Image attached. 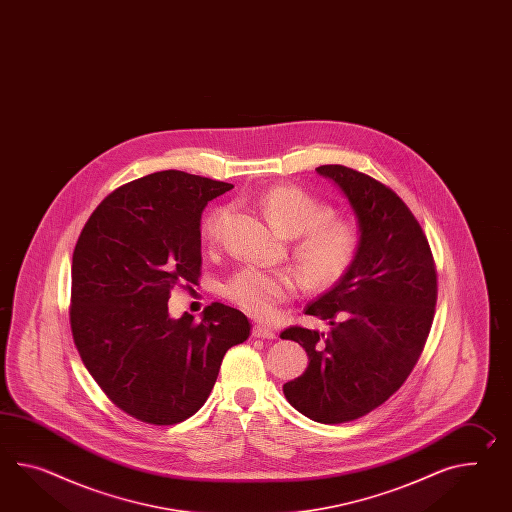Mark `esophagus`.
<instances>
[{
    "label": "esophagus",
    "mask_w": 512,
    "mask_h": 512,
    "mask_svg": "<svg viewBox=\"0 0 512 512\" xmlns=\"http://www.w3.org/2000/svg\"><path fill=\"white\" fill-rule=\"evenodd\" d=\"M253 337L255 338H268V340H274L275 331H272L270 327H266V325H253Z\"/></svg>",
    "instance_id": "1"
}]
</instances>
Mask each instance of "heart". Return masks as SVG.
<instances>
[{
  "label": "heart",
  "instance_id": "obj_1",
  "mask_svg": "<svg viewBox=\"0 0 512 512\" xmlns=\"http://www.w3.org/2000/svg\"><path fill=\"white\" fill-rule=\"evenodd\" d=\"M264 218L277 233L295 238L294 255L312 287H329L346 274L355 259L359 233L353 222L331 216V209L294 185H275L259 198ZM225 209L212 211L203 235L214 240L224 224ZM301 279L285 270L242 268L225 283V296L257 318H270L279 303L298 294Z\"/></svg>",
  "mask_w": 512,
  "mask_h": 512
}]
</instances>
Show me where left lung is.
Returning a JSON list of instances; mask_svg holds the SVG:
<instances>
[{"label":"left lung","instance_id":"8db88e82","mask_svg":"<svg viewBox=\"0 0 512 512\" xmlns=\"http://www.w3.org/2000/svg\"><path fill=\"white\" fill-rule=\"evenodd\" d=\"M316 172L348 201L359 246L348 272L305 309L329 331L281 333L309 357L283 392L314 422L342 424L374 411L411 374L433 324L437 274L422 227L398 194L348 166Z\"/></svg>","mask_w":512,"mask_h":512}]
</instances>
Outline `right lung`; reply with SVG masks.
<instances>
[{
	"instance_id": "obj_1",
	"label": "right lung",
	"mask_w": 512,
	"mask_h": 512,
	"mask_svg": "<svg viewBox=\"0 0 512 512\" xmlns=\"http://www.w3.org/2000/svg\"><path fill=\"white\" fill-rule=\"evenodd\" d=\"M231 183L164 170L114 190L88 218L72 261V333L88 372L122 411L174 425L200 409L246 314L212 303L172 318L170 294L196 285L201 212Z\"/></svg>"
}]
</instances>
